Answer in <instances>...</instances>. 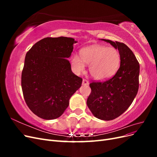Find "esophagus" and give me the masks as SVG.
I'll list each match as a JSON object with an SVG mask.
<instances>
[{"label":"esophagus","instance_id":"esophagus-1","mask_svg":"<svg viewBox=\"0 0 157 157\" xmlns=\"http://www.w3.org/2000/svg\"><path fill=\"white\" fill-rule=\"evenodd\" d=\"M82 84L83 85H88V84H89V82L88 81V80H86V79H83L82 80Z\"/></svg>","mask_w":157,"mask_h":157}]
</instances>
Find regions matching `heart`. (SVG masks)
I'll use <instances>...</instances> for the list:
<instances>
[{
  "mask_svg": "<svg viewBox=\"0 0 157 157\" xmlns=\"http://www.w3.org/2000/svg\"><path fill=\"white\" fill-rule=\"evenodd\" d=\"M80 59L77 56L71 58V65L76 73H80L84 69V63L89 65L90 74L94 78H107L117 70L121 61L118 51L113 47L93 45L82 49Z\"/></svg>",
  "mask_w": 157,
  "mask_h": 157,
  "instance_id": "1",
  "label": "heart"
}]
</instances>
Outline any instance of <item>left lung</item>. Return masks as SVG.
<instances>
[{
    "label": "left lung",
    "instance_id": "1",
    "mask_svg": "<svg viewBox=\"0 0 157 157\" xmlns=\"http://www.w3.org/2000/svg\"><path fill=\"white\" fill-rule=\"evenodd\" d=\"M103 40L118 48L121 66L111 78L90 84L91 93L86 103L96 118L111 121L124 113L134 101L139 89L140 64L134 53L125 44Z\"/></svg>",
    "mask_w": 157,
    "mask_h": 157
}]
</instances>
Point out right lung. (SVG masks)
<instances>
[{
    "mask_svg": "<svg viewBox=\"0 0 157 157\" xmlns=\"http://www.w3.org/2000/svg\"><path fill=\"white\" fill-rule=\"evenodd\" d=\"M73 38L46 37L27 52L21 73V88L30 110L45 120L59 117L69 106L82 78L71 71L69 61L76 43Z\"/></svg>",
    "mask_w": 157,
    "mask_h": 157,
    "instance_id": "add662e5",
    "label": "right lung"
}]
</instances>
